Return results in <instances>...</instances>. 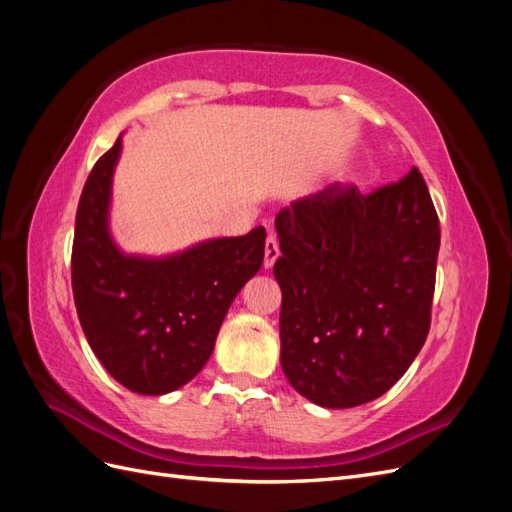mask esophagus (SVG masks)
<instances>
[{
    "instance_id": "obj_1",
    "label": "esophagus",
    "mask_w": 512,
    "mask_h": 512,
    "mask_svg": "<svg viewBox=\"0 0 512 512\" xmlns=\"http://www.w3.org/2000/svg\"><path fill=\"white\" fill-rule=\"evenodd\" d=\"M277 258H280V243H277V237L273 235V232H269L267 241H265V267L271 269Z\"/></svg>"
}]
</instances>
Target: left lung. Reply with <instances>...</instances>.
<instances>
[{
  "label": "left lung",
  "mask_w": 512,
  "mask_h": 512,
  "mask_svg": "<svg viewBox=\"0 0 512 512\" xmlns=\"http://www.w3.org/2000/svg\"><path fill=\"white\" fill-rule=\"evenodd\" d=\"M282 369L322 408L384 395L421 352L440 220L418 168L361 194L333 183L275 218Z\"/></svg>",
  "instance_id": "obj_1"
}]
</instances>
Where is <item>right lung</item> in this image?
I'll use <instances>...</instances> for the list:
<instances>
[{
	"label": "right lung",
	"instance_id": "right-lung-1",
	"mask_svg": "<svg viewBox=\"0 0 512 512\" xmlns=\"http://www.w3.org/2000/svg\"><path fill=\"white\" fill-rule=\"evenodd\" d=\"M121 138L94 164L76 209L72 292L94 354L119 384L164 395L205 367L224 316L265 258L267 232L213 239L168 258L117 250L106 215Z\"/></svg>",
	"mask_w": 512,
	"mask_h": 512
}]
</instances>
